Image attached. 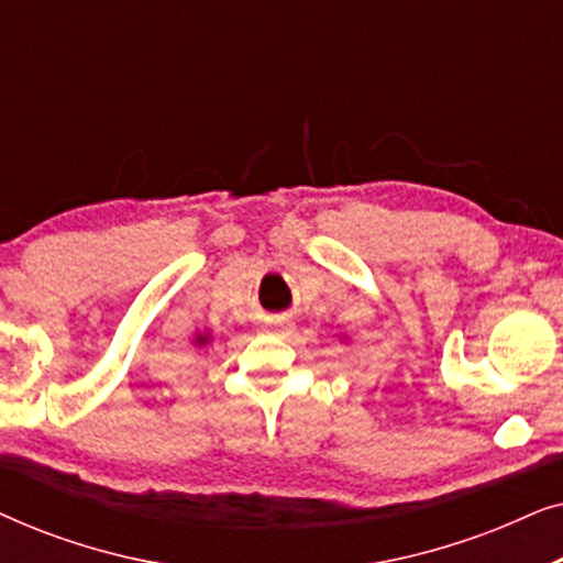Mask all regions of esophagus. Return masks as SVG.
Masks as SVG:
<instances>
[{"label": "esophagus", "instance_id": "obj_1", "mask_svg": "<svg viewBox=\"0 0 563 563\" xmlns=\"http://www.w3.org/2000/svg\"><path fill=\"white\" fill-rule=\"evenodd\" d=\"M268 325H272V328H279V330H287V328H291L289 314H272V318H268Z\"/></svg>", "mask_w": 563, "mask_h": 563}]
</instances>
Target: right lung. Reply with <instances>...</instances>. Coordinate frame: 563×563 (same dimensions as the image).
<instances>
[{"label": "right lung", "mask_w": 563, "mask_h": 563, "mask_svg": "<svg viewBox=\"0 0 563 563\" xmlns=\"http://www.w3.org/2000/svg\"><path fill=\"white\" fill-rule=\"evenodd\" d=\"M197 341H199V343H205V335H199V338H197Z\"/></svg>", "instance_id": "right-lung-1"}]
</instances>
